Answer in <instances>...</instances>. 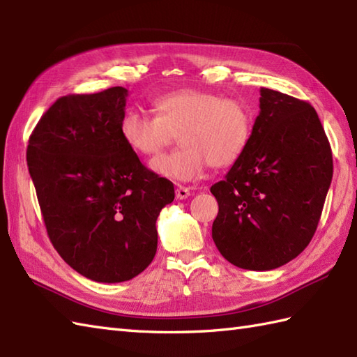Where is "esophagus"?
Masks as SVG:
<instances>
[{
	"mask_svg": "<svg viewBox=\"0 0 357 357\" xmlns=\"http://www.w3.org/2000/svg\"><path fill=\"white\" fill-rule=\"evenodd\" d=\"M176 199H187L188 196H190V188L183 187V185H178L176 187Z\"/></svg>",
	"mask_w": 357,
	"mask_h": 357,
	"instance_id": "esophagus-1",
	"label": "esophagus"
}]
</instances>
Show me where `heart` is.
I'll use <instances>...</instances> for the list:
<instances>
[{"label": "heart", "mask_w": 357, "mask_h": 357, "mask_svg": "<svg viewBox=\"0 0 357 357\" xmlns=\"http://www.w3.org/2000/svg\"><path fill=\"white\" fill-rule=\"evenodd\" d=\"M153 110L156 115L127 110L119 123L121 138L136 155L149 158L181 135L183 149L149 165L158 176L176 183L199 179L208 165H233L252 139L253 113L236 98L184 87L155 98Z\"/></svg>", "instance_id": "1"}]
</instances>
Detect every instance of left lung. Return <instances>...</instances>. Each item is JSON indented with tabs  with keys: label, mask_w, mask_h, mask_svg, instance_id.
I'll list each match as a JSON object with an SVG mask.
<instances>
[{
	"label": "left lung",
	"mask_w": 357,
	"mask_h": 357,
	"mask_svg": "<svg viewBox=\"0 0 357 357\" xmlns=\"http://www.w3.org/2000/svg\"><path fill=\"white\" fill-rule=\"evenodd\" d=\"M247 150L211 185L219 211L211 238L239 268L267 271L304 252L319 224L333 156L316 110L261 87Z\"/></svg>",
	"instance_id": "obj_1"
}]
</instances>
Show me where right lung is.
Segmentation results:
<instances>
[{
  "instance_id": "right-lung-1",
  "label": "right lung",
  "mask_w": 357,
  "mask_h": 357,
  "mask_svg": "<svg viewBox=\"0 0 357 357\" xmlns=\"http://www.w3.org/2000/svg\"><path fill=\"white\" fill-rule=\"evenodd\" d=\"M128 92L69 95L44 113L29 138L27 167L45 229L79 275L115 284L153 261L156 219L174 199L169 179L146 169L121 138Z\"/></svg>"
}]
</instances>
